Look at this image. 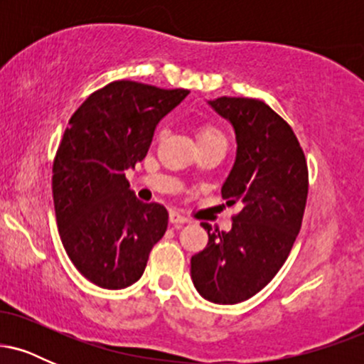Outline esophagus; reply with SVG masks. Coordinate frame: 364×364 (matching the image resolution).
<instances>
[{
    "label": "esophagus",
    "mask_w": 364,
    "mask_h": 364,
    "mask_svg": "<svg viewBox=\"0 0 364 364\" xmlns=\"http://www.w3.org/2000/svg\"><path fill=\"white\" fill-rule=\"evenodd\" d=\"M169 223L171 224H186V223H190V219L185 215H181L176 210H171L169 212Z\"/></svg>",
    "instance_id": "esophagus-1"
}]
</instances>
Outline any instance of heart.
I'll list each match as a JSON object with an SVG mask.
<instances>
[{
	"mask_svg": "<svg viewBox=\"0 0 364 364\" xmlns=\"http://www.w3.org/2000/svg\"><path fill=\"white\" fill-rule=\"evenodd\" d=\"M198 140H223V141H225L223 132H220V129H217L215 127H210V124H205V127L200 128Z\"/></svg>",
	"mask_w": 364,
	"mask_h": 364,
	"instance_id": "1",
	"label": "heart"
}]
</instances>
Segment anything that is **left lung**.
Instances as JSON below:
<instances>
[{"label":"left lung","instance_id":"left-lung-1","mask_svg":"<svg viewBox=\"0 0 364 364\" xmlns=\"http://www.w3.org/2000/svg\"><path fill=\"white\" fill-rule=\"evenodd\" d=\"M235 128L236 159L223 198L237 205L229 232H208L191 257V279L207 301L236 304L262 291L286 262L301 229L308 168L289 124L263 101L219 97L207 101Z\"/></svg>","mask_w":364,"mask_h":364}]
</instances>
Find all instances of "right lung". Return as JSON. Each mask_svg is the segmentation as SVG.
Listing matches in <instances>:
<instances>
[{"label":"right lung","mask_w":364,"mask_h":364,"mask_svg":"<svg viewBox=\"0 0 364 364\" xmlns=\"http://www.w3.org/2000/svg\"><path fill=\"white\" fill-rule=\"evenodd\" d=\"M190 90L118 80L73 112L53 164L58 231L83 277L104 289L136 282L152 246L168 229V210L144 203L124 171L144 161L159 121Z\"/></svg>","instance_id":"obj_1"}]
</instances>
